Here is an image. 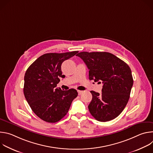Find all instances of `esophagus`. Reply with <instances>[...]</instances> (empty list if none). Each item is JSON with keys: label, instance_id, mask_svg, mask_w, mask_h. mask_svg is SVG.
<instances>
[{"label": "esophagus", "instance_id": "34e87169", "mask_svg": "<svg viewBox=\"0 0 153 153\" xmlns=\"http://www.w3.org/2000/svg\"><path fill=\"white\" fill-rule=\"evenodd\" d=\"M77 92H78V94H79V95H80L82 93H83V91H80V90H78L77 91Z\"/></svg>", "mask_w": 153, "mask_h": 153}]
</instances>
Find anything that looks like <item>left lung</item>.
<instances>
[{
    "label": "left lung",
    "mask_w": 153,
    "mask_h": 153,
    "mask_svg": "<svg viewBox=\"0 0 153 153\" xmlns=\"http://www.w3.org/2000/svg\"><path fill=\"white\" fill-rule=\"evenodd\" d=\"M89 70V79L103 83L102 94L91 91L88 105L91 114L98 121L117 117L124 110L133 85L131 70L123 60L108 52H80L77 54Z\"/></svg>",
    "instance_id": "1"
}]
</instances>
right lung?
Segmentation results:
<instances>
[{
	"instance_id": "add662e5",
	"label": "right lung",
	"mask_w": 153,
	"mask_h": 153,
	"mask_svg": "<svg viewBox=\"0 0 153 153\" xmlns=\"http://www.w3.org/2000/svg\"><path fill=\"white\" fill-rule=\"evenodd\" d=\"M78 51L47 53L37 59L24 76V93L33 111L49 123L61 120L68 113L73 100L77 96L76 90L56 88L60 77L64 78L62 63Z\"/></svg>"
}]
</instances>
